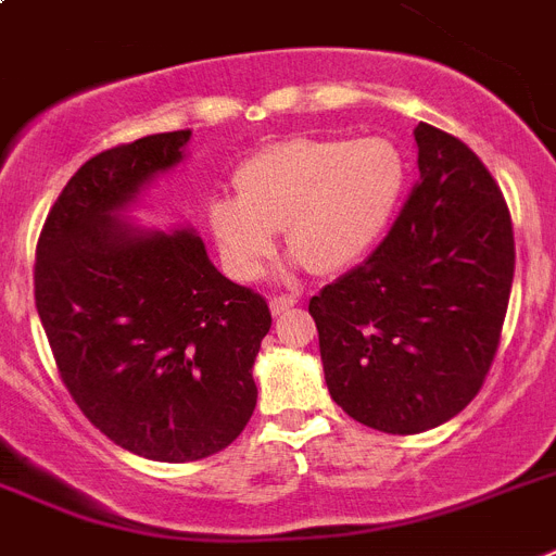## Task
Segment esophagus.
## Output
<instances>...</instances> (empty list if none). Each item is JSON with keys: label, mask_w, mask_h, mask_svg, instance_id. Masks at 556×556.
Returning <instances> with one entry per match:
<instances>
[{"label": "esophagus", "mask_w": 556, "mask_h": 556, "mask_svg": "<svg viewBox=\"0 0 556 556\" xmlns=\"http://www.w3.org/2000/svg\"><path fill=\"white\" fill-rule=\"evenodd\" d=\"M295 304H298L295 295H273V298H269V309H273L275 318H278V315H283V312L292 309Z\"/></svg>", "instance_id": "1"}]
</instances>
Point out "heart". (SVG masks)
I'll return each instance as SVG.
<instances>
[{"mask_svg": "<svg viewBox=\"0 0 556 556\" xmlns=\"http://www.w3.org/2000/svg\"><path fill=\"white\" fill-rule=\"evenodd\" d=\"M403 176L401 150L383 136H292L261 147L238 167V199H215L210 227L238 278L264 269L281 229L289 252L312 273H341L378 244Z\"/></svg>", "mask_w": 556, "mask_h": 556, "instance_id": "heart-1", "label": "heart"}]
</instances>
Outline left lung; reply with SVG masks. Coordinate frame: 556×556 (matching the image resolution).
<instances>
[{
	"instance_id": "8db88e82",
	"label": "left lung",
	"mask_w": 556,
	"mask_h": 556,
	"mask_svg": "<svg viewBox=\"0 0 556 556\" xmlns=\"http://www.w3.org/2000/svg\"><path fill=\"white\" fill-rule=\"evenodd\" d=\"M415 141L417 181L387 238L309 301L332 401L387 434L434 429L475 401L515 278L492 173L432 124Z\"/></svg>"
}]
</instances>
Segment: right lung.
<instances>
[{"mask_svg":"<svg viewBox=\"0 0 556 556\" xmlns=\"http://www.w3.org/2000/svg\"><path fill=\"white\" fill-rule=\"evenodd\" d=\"M190 130L110 147L76 169L36 244L34 292L85 417L147 460L227 448L250 424L267 301L210 264L192 229L141 232L118 210L181 162Z\"/></svg>","mask_w":556,"mask_h":556,"instance_id":"right-lung-1","label":"right lung"}]
</instances>
